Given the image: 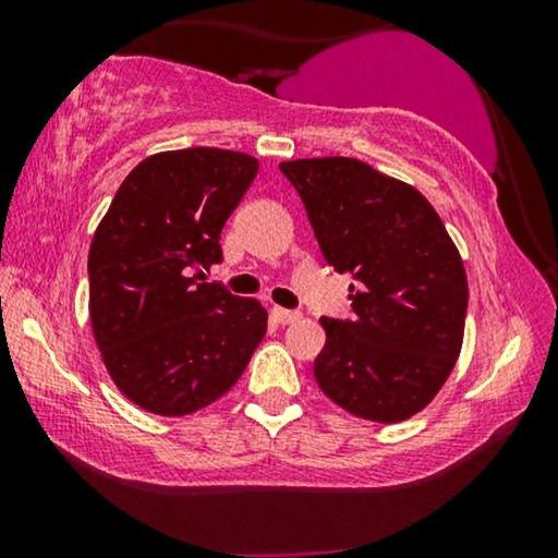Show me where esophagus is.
I'll return each mask as SVG.
<instances>
[{
  "label": "esophagus",
  "mask_w": 558,
  "mask_h": 558,
  "mask_svg": "<svg viewBox=\"0 0 558 558\" xmlns=\"http://www.w3.org/2000/svg\"><path fill=\"white\" fill-rule=\"evenodd\" d=\"M271 317H274V323H279V325H292L302 315H300V312H292V310H284V307H274Z\"/></svg>",
  "instance_id": "obj_1"
}]
</instances>
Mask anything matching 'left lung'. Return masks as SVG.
Listing matches in <instances>:
<instances>
[{
  "mask_svg": "<svg viewBox=\"0 0 558 558\" xmlns=\"http://www.w3.org/2000/svg\"><path fill=\"white\" fill-rule=\"evenodd\" d=\"M327 264L353 274V319L323 317L315 380L368 422H407L432 403L464 338L468 274L432 203L353 157L289 159Z\"/></svg>",
  "mask_w": 558,
  "mask_h": 558,
  "instance_id": "8db88e82",
  "label": "left lung"
}]
</instances>
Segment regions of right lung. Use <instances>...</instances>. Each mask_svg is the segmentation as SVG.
<instances>
[{"mask_svg":"<svg viewBox=\"0 0 558 558\" xmlns=\"http://www.w3.org/2000/svg\"><path fill=\"white\" fill-rule=\"evenodd\" d=\"M258 172L243 151L193 147L142 159L88 251V312L121 393L159 416L195 414L231 391L266 335L251 296L197 281Z\"/></svg>","mask_w":558,"mask_h":558,"instance_id":"obj_1","label":"right lung"}]
</instances>
